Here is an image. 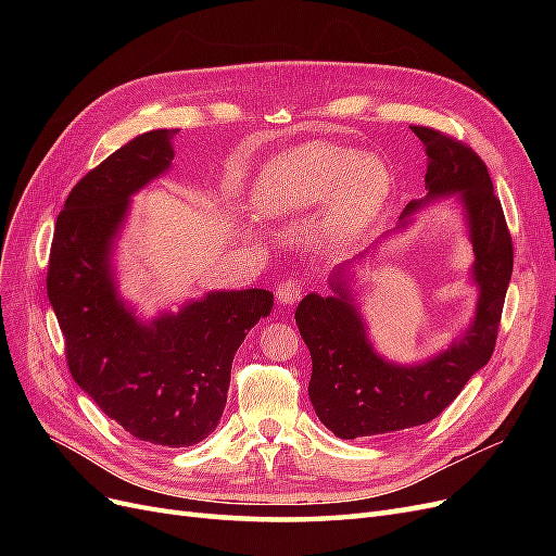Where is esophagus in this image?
I'll use <instances>...</instances> for the list:
<instances>
[{
    "mask_svg": "<svg viewBox=\"0 0 556 556\" xmlns=\"http://www.w3.org/2000/svg\"><path fill=\"white\" fill-rule=\"evenodd\" d=\"M276 299L280 306H292L301 299V282L294 278L282 280L278 288H276Z\"/></svg>",
    "mask_w": 556,
    "mask_h": 556,
    "instance_id": "esophagus-1",
    "label": "esophagus"
}]
</instances>
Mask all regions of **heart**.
Listing matches in <instances>:
<instances>
[{
	"instance_id": "heart-1",
	"label": "heart",
	"mask_w": 556,
	"mask_h": 556,
	"mask_svg": "<svg viewBox=\"0 0 556 556\" xmlns=\"http://www.w3.org/2000/svg\"><path fill=\"white\" fill-rule=\"evenodd\" d=\"M387 166L355 148L308 141L268 160L252 185V206L264 217H282L327 204L317 233L331 250L357 245L390 199Z\"/></svg>"
}]
</instances>
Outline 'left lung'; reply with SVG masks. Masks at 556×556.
Instances as JSON below:
<instances>
[{
  "mask_svg": "<svg viewBox=\"0 0 556 556\" xmlns=\"http://www.w3.org/2000/svg\"><path fill=\"white\" fill-rule=\"evenodd\" d=\"M413 131L427 153V197L413 199L399 225L378 243L406 231L415 215L433 201L454 197L473 248L468 280L476 285L478 301L468 327L447 348L422 362L399 364L384 359L368 339L355 290V268H362L376 248L333 268L329 296L311 292L301 299L294 319L313 359L308 396L319 422L345 441L427 425L439 417L490 362L513 276V241L484 162L441 131Z\"/></svg>",
  "mask_w": 556,
  "mask_h": 556,
  "instance_id": "left-lung-1",
  "label": "left lung"
}]
</instances>
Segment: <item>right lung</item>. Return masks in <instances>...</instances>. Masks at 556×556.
Wrapping results in <instances>:
<instances>
[{"instance_id":"add662e5","label":"right lung","mask_w":556,"mask_h":556,"mask_svg":"<svg viewBox=\"0 0 556 556\" xmlns=\"http://www.w3.org/2000/svg\"><path fill=\"white\" fill-rule=\"evenodd\" d=\"M176 134H141L78 180L48 264L74 380L134 439L166 447L194 445L217 427L233 355L274 308L268 290H213L143 319L117 292L113 257L131 197L172 169Z\"/></svg>"}]
</instances>
